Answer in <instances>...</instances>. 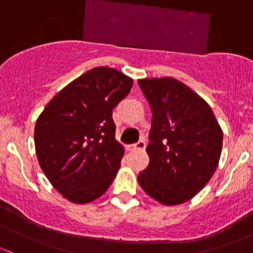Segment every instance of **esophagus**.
Returning <instances> with one entry per match:
<instances>
[{"label": "esophagus", "mask_w": 253, "mask_h": 253, "mask_svg": "<svg viewBox=\"0 0 253 253\" xmlns=\"http://www.w3.org/2000/svg\"><path fill=\"white\" fill-rule=\"evenodd\" d=\"M145 148V143L143 141H139L136 144H132V145H127L126 149L127 150H144Z\"/></svg>", "instance_id": "obj_1"}]
</instances>
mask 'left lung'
<instances>
[{"mask_svg": "<svg viewBox=\"0 0 253 253\" xmlns=\"http://www.w3.org/2000/svg\"><path fill=\"white\" fill-rule=\"evenodd\" d=\"M138 85L152 110L149 165L138 182L158 202L180 205L197 195L215 171L223 131L211 106L181 82L148 78Z\"/></svg>", "mask_w": 253, "mask_h": 253, "instance_id": "1", "label": "left lung"}]
</instances>
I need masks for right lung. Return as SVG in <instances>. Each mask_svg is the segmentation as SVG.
<instances>
[{
    "instance_id": "add662e5",
    "label": "right lung",
    "mask_w": 253,
    "mask_h": 253,
    "mask_svg": "<svg viewBox=\"0 0 253 253\" xmlns=\"http://www.w3.org/2000/svg\"><path fill=\"white\" fill-rule=\"evenodd\" d=\"M132 84L114 68L95 67L58 91L37 120L40 168L71 202L100 197L119 171L124 148L115 139L112 110Z\"/></svg>"
}]
</instances>
